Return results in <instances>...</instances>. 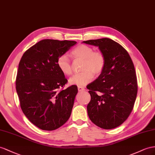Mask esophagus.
<instances>
[{
	"label": "esophagus",
	"instance_id": "obj_1",
	"mask_svg": "<svg viewBox=\"0 0 155 155\" xmlns=\"http://www.w3.org/2000/svg\"><path fill=\"white\" fill-rule=\"evenodd\" d=\"M78 90L79 92H84V91H85V88L82 86H78Z\"/></svg>",
	"mask_w": 155,
	"mask_h": 155
}]
</instances>
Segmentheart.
Here are the masks:
<instances>
[{
	"label": "heart",
	"mask_w": 155,
	"mask_h": 155,
	"mask_svg": "<svg viewBox=\"0 0 155 155\" xmlns=\"http://www.w3.org/2000/svg\"><path fill=\"white\" fill-rule=\"evenodd\" d=\"M74 59H83L81 70L82 72L73 75L69 79L71 84L84 86L92 81L94 74L100 75L105 66V55L100 51H94L92 47L81 45L71 51ZM57 66L61 72L67 76L73 73L72 65L66 55H61L58 58Z\"/></svg>",
	"instance_id": "1"
}]
</instances>
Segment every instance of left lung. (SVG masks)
<instances>
[{"label":"left lung","mask_w":155,"mask_h":155,"mask_svg":"<svg viewBox=\"0 0 155 155\" xmlns=\"http://www.w3.org/2000/svg\"><path fill=\"white\" fill-rule=\"evenodd\" d=\"M83 42L98 46L105 58L103 72L87 86L91 96L87 105L88 117L103 129L117 128L128 118L136 99L137 82L134 63L128 51L111 39Z\"/></svg>","instance_id":"left-lung-1"}]
</instances>
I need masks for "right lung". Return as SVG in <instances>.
I'll return each instance as SVG.
<instances>
[{
    "instance_id": "obj_1",
    "label": "right lung",
    "mask_w": 155,
    "mask_h": 155,
    "mask_svg": "<svg viewBox=\"0 0 155 155\" xmlns=\"http://www.w3.org/2000/svg\"><path fill=\"white\" fill-rule=\"evenodd\" d=\"M76 44L42 40L27 50L19 61L15 88L21 109L40 129L56 130L71 116L78 88L73 85L59 90L67 80L58 67L57 60Z\"/></svg>"
}]
</instances>
